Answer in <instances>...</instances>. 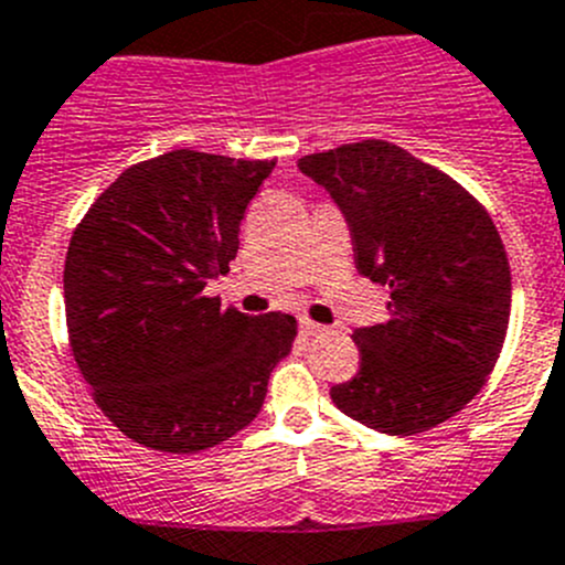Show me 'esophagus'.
<instances>
[{
    "label": "esophagus",
    "instance_id": "34e87169",
    "mask_svg": "<svg viewBox=\"0 0 565 565\" xmlns=\"http://www.w3.org/2000/svg\"><path fill=\"white\" fill-rule=\"evenodd\" d=\"M299 330H302V335H322V333H324V328H322V324L310 322L308 317H302V319H299Z\"/></svg>",
    "mask_w": 565,
    "mask_h": 565
}]
</instances>
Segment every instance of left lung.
<instances>
[{"label":"left lung","instance_id":"left-lung-1","mask_svg":"<svg viewBox=\"0 0 565 565\" xmlns=\"http://www.w3.org/2000/svg\"><path fill=\"white\" fill-rule=\"evenodd\" d=\"M353 235L355 268L390 288V319L359 328L361 366L335 406L392 437L428 431L468 406L510 324V263L499 230L451 175L386 139L299 159Z\"/></svg>","mask_w":565,"mask_h":565}]
</instances>
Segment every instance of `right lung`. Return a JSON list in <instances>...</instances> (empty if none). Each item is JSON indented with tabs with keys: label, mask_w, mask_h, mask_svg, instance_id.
Returning a JSON list of instances; mask_svg holds the SVG:
<instances>
[{
	"label": "right lung",
	"mask_w": 565,
	"mask_h": 565,
	"mask_svg": "<svg viewBox=\"0 0 565 565\" xmlns=\"http://www.w3.org/2000/svg\"><path fill=\"white\" fill-rule=\"evenodd\" d=\"M274 159L179 148L122 170L75 226L64 266L70 347L92 397L128 439L206 451L263 408L297 319L206 297L230 271L248 201Z\"/></svg>",
	"instance_id": "obj_1"
}]
</instances>
